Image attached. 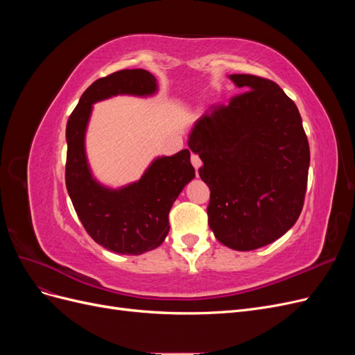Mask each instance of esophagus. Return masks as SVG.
I'll use <instances>...</instances> for the list:
<instances>
[{
	"label": "esophagus",
	"instance_id": "1",
	"mask_svg": "<svg viewBox=\"0 0 355 355\" xmlns=\"http://www.w3.org/2000/svg\"><path fill=\"white\" fill-rule=\"evenodd\" d=\"M191 163H192V166H194L196 167V170H198L200 167H201V159H200V157L198 155H194V154H192L191 155Z\"/></svg>",
	"mask_w": 355,
	"mask_h": 355
}]
</instances>
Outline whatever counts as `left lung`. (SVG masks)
I'll return each mask as SVG.
<instances>
[{
	"mask_svg": "<svg viewBox=\"0 0 355 355\" xmlns=\"http://www.w3.org/2000/svg\"><path fill=\"white\" fill-rule=\"evenodd\" d=\"M230 80L244 92L213 106L192 125L188 146L210 188L209 227L239 252L278 240L302 211L309 145L302 118L274 81L247 73Z\"/></svg>",
	"mask_w": 355,
	"mask_h": 355,
	"instance_id": "obj_1",
	"label": "left lung"
}]
</instances>
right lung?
Here are the masks:
<instances>
[{"label": "right lung", "instance_id": "1", "mask_svg": "<svg viewBox=\"0 0 355 355\" xmlns=\"http://www.w3.org/2000/svg\"><path fill=\"white\" fill-rule=\"evenodd\" d=\"M157 78L145 69H123L96 80L83 93L67 124V189L90 237L118 254H142L167 237L168 211L196 178L189 149L153 159L139 180L120 188L106 187L94 178L85 153V133L93 105L114 96L151 98Z\"/></svg>", "mask_w": 355, "mask_h": 355}]
</instances>
